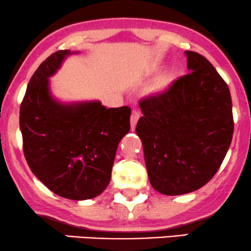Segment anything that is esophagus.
Here are the masks:
<instances>
[{"label":"esophagus","mask_w":251,"mask_h":251,"mask_svg":"<svg viewBox=\"0 0 251 251\" xmlns=\"http://www.w3.org/2000/svg\"><path fill=\"white\" fill-rule=\"evenodd\" d=\"M139 112L138 111H133L132 114H131V118H130V125H131V129L133 130L135 129V126L137 125V121L139 120Z\"/></svg>","instance_id":"obj_1"}]
</instances>
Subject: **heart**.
I'll use <instances>...</instances> for the list:
<instances>
[{"label":"heart","instance_id":"heart-1","mask_svg":"<svg viewBox=\"0 0 251 251\" xmlns=\"http://www.w3.org/2000/svg\"><path fill=\"white\" fill-rule=\"evenodd\" d=\"M171 80H173V75L171 74H164V75H161V76L157 78V80L154 82L152 87H151V90L152 91H157V90H161V89L166 88L168 84L170 83Z\"/></svg>","mask_w":251,"mask_h":251}]
</instances>
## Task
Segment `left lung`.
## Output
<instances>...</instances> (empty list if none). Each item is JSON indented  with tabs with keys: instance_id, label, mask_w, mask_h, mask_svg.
Listing matches in <instances>:
<instances>
[{
	"instance_id": "left-lung-1",
	"label": "left lung",
	"mask_w": 251,
	"mask_h": 251,
	"mask_svg": "<svg viewBox=\"0 0 251 251\" xmlns=\"http://www.w3.org/2000/svg\"><path fill=\"white\" fill-rule=\"evenodd\" d=\"M188 73L139 100L136 126L152 186L191 193L215 176L231 145L234 121L228 85L207 58L185 51Z\"/></svg>"
}]
</instances>
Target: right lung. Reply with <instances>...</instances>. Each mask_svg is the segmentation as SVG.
Listing matches in <instances>:
<instances>
[{
    "mask_svg": "<svg viewBox=\"0 0 251 251\" xmlns=\"http://www.w3.org/2000/svg\"><path fill=\"white\" fill-rule=\"evenodd\" d=\"M71 53L56 51L35 71L20 105L19 123L32 173L59 197L87 200L109 184L118 145L130 130L131 109L54 100L48 78Z\"/></svg>",
    "mask_w": 251,
    "mask_h": 251,
    "instance_id": "1",
    "label": "right lung"
}]
</instances>
